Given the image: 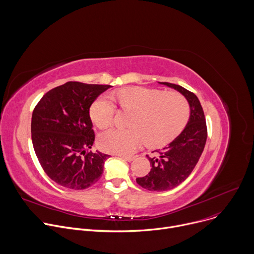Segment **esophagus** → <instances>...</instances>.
Segmentation results:
<instances>
[{
  "instance_id": "34e87169",
  "label": "esophagus",
  "mask_w": 254,
  "mask_h": 254,
  "mask_svg": "<svg viewBox=\"0 0 254 254\" xmlns=\"http://www.w3.org/2000/svg\"><path fill=\"white\" fill-rule=\"evenodd\" d=\"M122 159H124L125 161H127V162H131V161H133V159H134V156H124V155H122V156H120Z\"/></svg>"
}]
</instances>
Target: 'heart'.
I'll use <instances>...</instances> for the list:
<instances>
[{
    "mask_svg": "<svg viewBox=\"0 0 254 254\" xmlns=\"http://www.w3.org/2000/svg\"><path fill=\"white\" fill-rule=\"evenodd\" d=\"M115 98L133 115L129 128L114 127L99 135L98 146L105 152L128 155L143 140L149 147H163L181 132L189 117L186 98L177 92L131 87L119 90ZM115 115L116 104L107 95L97 98L90 107V118L99 128L110 126Z\"/></svg>",
    "mask_w": 254,
    "mask_h": 254,
    "instance_id": "heart-1",
    "label": "heart"
}]
</instances>
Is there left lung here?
<instances>
[{"mask_svg": "<svg viewBox=\"0 0 254 254\" xmlns=\"http://www.w3.org/2000/svg\"><path fill=\"white\" fill-rule=\"evenodd\" d=\"M182 94L190 106L189 121L168 147L156 150L147 158L151 171L144 177L136 178V183L149 191L171 190L189 177L198 163L207 139V127L203 108L198 97L186 88L169 82H159Z\"/></svg>", "mask_w": 254, "mask_h": 254, "instance_id": "1", "label": "left lung"}]
</instances>
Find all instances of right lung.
I'll list each match as a JSON object with an SVG mask.
<instances>
[{"instance_id": "1", "label": "right lung", "mask_w": 254, "mask_h": 254, "mask_svg": "<svg viewBox=\"0 0 254 254\" xmlns=\"http://www.w3.org/2000/svg\"><path fill=\"white\" fill-rule=\"evenodd\" d=\"M111 87L69 81L45 93L34 108V151L45 173L58 185L83 190L100 179L110 155L90 151L94 131L89 108Z\"/></svg>"}]
</instances>
